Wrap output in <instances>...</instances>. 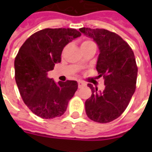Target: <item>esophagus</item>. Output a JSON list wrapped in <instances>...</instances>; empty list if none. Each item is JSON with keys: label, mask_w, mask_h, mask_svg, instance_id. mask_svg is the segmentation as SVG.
Wrapping results in <instances>:
<instances>
[{"label": "esophagus", "mask_w": 152, "mask_h": 152, "mask_svg": "<svg viewBox=\"0 0 152 152\" xmlns=\"http://www.w3.org/2000/svg\"><path fill=\"white\" fill-rule=\"evenodd\" d=\"M85 86H86V83H83V82H82V81H79L78 82L79 88H83V87H85Z\"/></svg>", "instance_id": "esophagus-1"}]
</instances>
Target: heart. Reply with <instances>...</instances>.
I'll use <instances>...</instances> for the list:
<instances>
[{
    "instance_id": "1",
    "label": "heart",
    "mask_w": 152,
    "mask_h": 152,
    "mask_svg": "<svg viewBox=\"0 0 152 152\" xmlns=\"http://www.w3.org/2000/svg\"><path fill=\"white\" fill-rule=\"evenodd\" d=\"M95 46V42L91 41V40H84L81 43V48H85V47H88V46Z\"/></svg>"
}]
</instances>
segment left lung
Returning a JSON list of instances; mask_svg holds the SVG:
<instances>
[{
    "mask_svg": "<svg viewBox=\"0 0 152 152\" xmlns=\"http://www.w3.org/2000/svg\"><path fill=\"white\" fill-rule=\"evenodd\" d=\"M80 31L99 46L96 69L99 77L103 76L105 84L102 91L88 84L92 94L85 102L86 113L96 122H110L122 114L136 90L138 69L134 53L116 33L88 27H82Z\"/></svg>",
    "mask_w": 152,
    "mask_h": 152,
    "instance_id": "obj_1",
    "label": "left lung"
}]
</instances>
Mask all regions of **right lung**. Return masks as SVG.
Segmentation results:
<instances>
[{"instance_id": "right-lung-1", "label": "right lung", "mask_w": 152, "mask_h": 152, "mask_svg": "<svg viewBox=\"0 0 152 152\" xmlns=\"http://www.w3.org/2000/svg\"><path fill=\"white\" fill-rule=\"evenodd\" d=\"M81 34L72 28H46L28 38L15 59V79L31 110L43 119L61 117L78 88L75 80L55 83L47 76L61 62L63 49Z\"/></svg>"}]
</instances>
